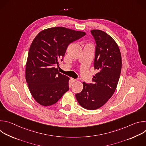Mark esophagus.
Wrapping results in <instances>:
<instances>
[{
  "label": "esophagus",
  "mask_w": 146,
  "mask_h": 146,
  "mask_svg": "<svg viewBox=\"0 0 146 146\" xmlns=\"http://www.w3.org/2000/svg\"><path fill=\"white\" fill-rule=\"evenodd\" d=\"M70 80L72 81V82H76L77 81L76 79H74V78H70Z\"/></svg>",
  "instance_id": "esophagus-1"
}]
</instances>
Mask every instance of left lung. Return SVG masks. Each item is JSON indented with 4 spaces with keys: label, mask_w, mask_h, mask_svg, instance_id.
<instances>
[{
    "label": "left lung",
    "mask_w": 146,
    "mask_h": 146,
    "mask_svg": "<svg viewBox=\"0 0 146 146\" xmlns=\"http://www.w3.org/2000/svg\"><path fill=\"white\" fill-rule=\"evenodd\" d=\"M91 32L96 44L94 66L98 72L93 76L92 84L82 82L83 89L76 94V98L83 108L94 110L105 105L114 93L122 60L119 47L110 35L100 30Z\"/></svg>",
    "instance_id": "obj_1"
}]
</instances>
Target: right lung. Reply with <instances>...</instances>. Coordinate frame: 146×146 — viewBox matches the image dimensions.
I'll return each instance as SVG.
<instances>
[{
    "mask_svg": "<svg viewBox=\"0 0 146 146\" xmlns=\"http://www.w3.org/2000/svg\"><path fill=\"white\" fill-rule=\"evenodd\" d=\"M85 35L84 32L54 27L41 31L33 40L25 78L32 96L40 105H52L69 90V78L54 66H58L69 44Z\"/></svg>",
    "mask_w": 146,
    "mask_h": 146,
    "instance_id": "obj_1",
    "label": "right lung"
}]
</instances>
